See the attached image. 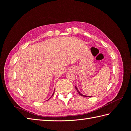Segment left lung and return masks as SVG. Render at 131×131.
<instances>
[{"instance_id": "left-lung-1", "label": "left lung", "mask_w": 131, "mask_h": 131, "mask_svg": "<svg viewBox=\"0 0 131 131\" xmlns=\"http://www.w3.org/2000/svg\"><path fill=\"white\" fill-rule=\"evenodd\" d=\"M75 89H76V90L77 91V92H78V93L80 96H83V97H92V96H85V95H83V94H82L80 92H79V91L78 90V88L76 87V86H75Z\"/></svg>"}]
</instances>
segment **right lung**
I'll list each match as a JSON object with an SVG mask.
<instances>
[{
    "mask_svg": "<svg viewBox=\"0 0 131 131\" xmlns=\"http://www.w3.org/2000/svg\"><path fill=\"white\" fill-rule=\"evenodd\" d=\"M54 92H53V94H52V96L53 95V94H54ZM52 96H51V97H52Z\"/></svg>",
    "mask_w": 131,
    "mask_h": 131,
    "instance_id": "obj_1",
    "label": "right lung"
}]
</instances>
